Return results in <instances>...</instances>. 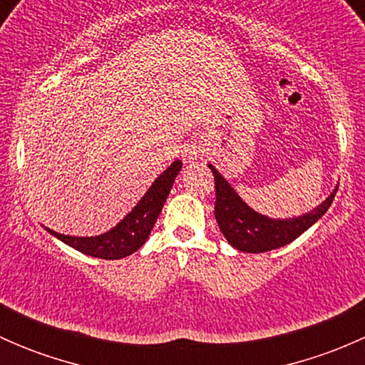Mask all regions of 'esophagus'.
I'll return each instance as SVG.
<instances>
[{"instance_id": "esophagus-1", "label": "esophagus", "mask_w": 365, "mask_h": 365, "mask_svg": "<svg viewBox=\"0 0 365 365\" xmlns=\"http://www.w3.org/2000/svg\"><path fill=\"white\" fill-rule=\"evenodd\" d=\"M200 146L196 145H185V148L182 150V160L185 162V164H192L194 160L200 159Z\"/></svg>"}]
</instances>
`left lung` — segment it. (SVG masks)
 I'll return each mask as SVG.
<instances>
[{
  "label": "left lung",
  "mask_w": 365,
  "mask_h": 365,
  "mask_svg": "<svg viewBox=\"0 0 365 365\" xmlns=\"http://www.w3.org/2000/svg\"><path fill=\"white\" fill-rule=\"evenodd\" d=\"M215 178V219L224 238L242 252H267L284 247L318 222L336 197L334 192L309 213L293 219H270L245 203L222 175L208 164Z\"/></svg>",
  "instance_id": "left-lung-1"
}]
</instances>
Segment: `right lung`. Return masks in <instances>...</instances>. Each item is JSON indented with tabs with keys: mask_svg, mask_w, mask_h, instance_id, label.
Segmentation results:
<instances>
[{
	"mask_svg": "<svg viewBox=\"0 0 365 365\" xmlns=\"http://www.w3.org/2000/svg\"><path fill=\"white\" fill-rule=\"evenodd\" d=\"M180 169H182V162H173L152 183L148 192L139 200V203L130 210V213H127L123 220L118 222L108 233L97 235V237H68V235L56 233L49 227L46 230L58 240L70 245L76 251L86 254V256L101 257V259H121L125 256H130L132 252L143 247L146 238L152 233L157 217L171 192V187Z\"/></svg>",
	"mask_w": 365,
	"mask_h": 365,
	"instance_id": "right-lung-1",
	"label": "right lung"
}]
</instances>
